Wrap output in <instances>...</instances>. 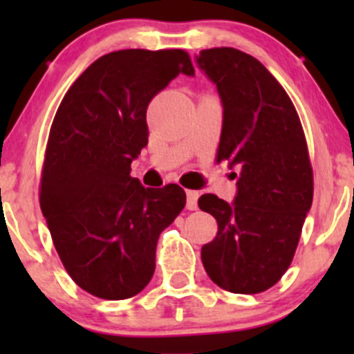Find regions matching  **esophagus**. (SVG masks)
I'll return each mask as SVG.
<instances>
[{
  "label": "esophagus",
  "mask_w": 354,
  "mask_h": 354,
  "mask_svg": "<svg viewBox=\"0 0 354 354\" xmlns=\"http://www.w3.org/2000/svg\"><path fill=\"white\" fill-rule=\"evenodd\" d=\"M197 202H198V192L187 190V209L188 210H195L198 207Z\"/></svg>",
  "instance_id": "34e87169"
}]
</instances>
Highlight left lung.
<instances>
[{
    "mask_svg": "<svg viewBox=\"0 0 354 354\" xmlns=\"http://www.w3.org/2000/svg\"><path fill=\"white\" fill-rule=\"evenodd\" d=\"M198 66L223 101L217 162L240 167L233 203L205 194L198 207L217 221L202 246V263L219 288L257 295L291 266L313 200V171L305 131L283 85L234 48L203 49ZM236 176V173H234Z\"/></svg>",
    "mask_w": 354,
    "mask_h": 354,
    "instance_id": "obj_1",
    "label": "left lung"
}]
</instances>
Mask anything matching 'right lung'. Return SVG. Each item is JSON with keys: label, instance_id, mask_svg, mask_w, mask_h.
I'll return each mask as SVG.
<instances>
[{"label": "right lung", "instance_id": "obj_1", "mask_svg": "<svg viewBox=\"0 0 354 354\" xmlns=\"http://www.w3.org/2000/svg\"><path fill=\"white\" fill-rule=\"evenodd\" d=\"M195 70L183 49H121L73 82L49 130L41 210L71 279L102 299L138 295L154 276L159 234L187 203L171 183L142 187L131 160L149 142L147 106Z\"/></svg>", "mask_w": 354, "mask_h": 354}]
</instances>
